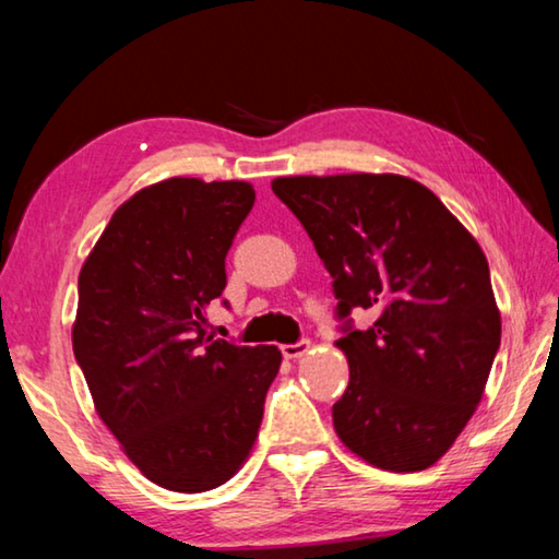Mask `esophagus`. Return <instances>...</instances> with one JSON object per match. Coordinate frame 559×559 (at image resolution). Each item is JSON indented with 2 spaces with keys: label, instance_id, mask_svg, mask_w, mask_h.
<instances>
[{
  "label": "esophagus",
  "instance_id": "esophagus-1",
  "mask_svg": "<svg viewBox=\"0 0 559 559\" xmlns=\"http://www.w3.org/2000/svg\"><path fill=\"white\" fill-rule=\"evenodd\" d=\"M308 349H310L308 340H300V343H296V345H283L281 353H283V357H286V359H300L302 355L308 353Z\"/></svg>",
  "mask_w": 559,
  "mask_h": 559
}]
</instances>
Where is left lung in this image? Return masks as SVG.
Returning a JSON list of instances; mask_svg holds the SVG:
<instances>
[{
    "label": "left lung",
    "instance_id": "1",
    "mask_svg": "<svg viewBox=\"0 0 559 559\" xmlns=\"http://www.w3.org/2000/svg\"><path fill=\"white\" fill-rule=\"evenodd\" d=\"M271 189L335 278L337 316L374 313L335 340L349 367L333 406L340 441L384 471L433 466L484 400L500 345L484 249L404 175L276 177Z\"/></svg>",
    "mask_w": 559,
    "mask_h": 559
}]
</instances>
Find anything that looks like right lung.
I'll use <instances>...</instances> for the list:
<instances>
[{"label":"right lung","mask_w":559,"mask_h":559,"mask_svg":"<svg viewBox=\"0 0 559 559\" xmlns=\"http://www.w3.org/2000/svg\"><path fill=\"white\" fill-rule=\"evenodd\" d=\"M253 200L241 179H163L118 206L81 266L71 340L93 406L140 473L177 493L243 466L283 359L202 330Z\"/></svg>","instance_id":"1"}]
</instances>
